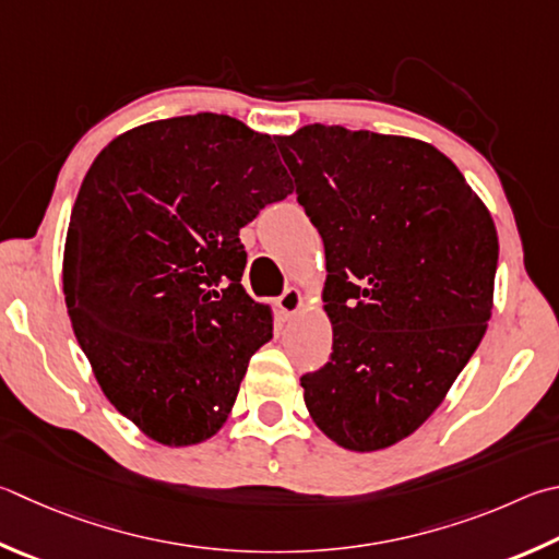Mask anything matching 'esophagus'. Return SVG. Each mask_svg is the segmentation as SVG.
I'll return each mask as SVG.
<instances>
[{
  "mask_svg": "<svg viewBox=\"0 0 559 559\" xmlns=\"http://www.w3.org/2000/svg\"><path fill=\"white\" fill-rule=\"evenodd\" d=\"M278 308H281L283 314H286V318H290V314H296L302 308V293L298 288H288L278 298Z\"/></svg>",
  "mask_w": 559,
  "mask_h": 559,
  "instance_id": "34e87169",
  "label": "esophagus"
}]
</instances>
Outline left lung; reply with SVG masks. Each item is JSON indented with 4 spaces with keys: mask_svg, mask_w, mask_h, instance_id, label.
<instances>
[{
    "mask_svg": "<svg viewBox=\"0 0 559 559\" xmlns=\"http://www.w3.org/2000/svg\"><path fill=\"white\" fill-rule=\"evenodd\" d=\"M324 245L332 354L300 379L312 423L352 452L408 438L486 332L499 235L452 160L418 139L308 124L278 136Z\"/></svg>",
    "mask_w": 559,
    "mask_h": 559,
    "instance_id": "left-lung-1",
    "label": "left lung"
}]
</instances>
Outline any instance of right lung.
<instances>
[{
	"instance_id": "obj_1",
	"label": "right lung",
	"mask_w": 559,
	"mask_h": 559,
	"mask_svg": "<svg viewBox=\"0 0 559 559\" xmlns=\"http://www.w3.org/2000/svg\"><path fill=\"white\" fill-rule=\"evenodd\" d=\"M269 134L227 115L124 131L80 186L63 296L107 401L166 448L227 423L273 312L241 286L239 229L290 195Z\"/></svg>"
}]
</instances>
